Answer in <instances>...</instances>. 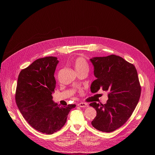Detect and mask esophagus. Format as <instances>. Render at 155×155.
<instances>
[{
    "instance_id": "obj_1",
    "label": "esophagus",
    "mask_w": 155,
    "mask_h": 155,
    "mask_svg": "<svg viewBox=\"0 0 155 155\" xmlns=\"http://www.w3.org/2000/svg\"><path fill=\"white\" fill-rule=\"evenodd\" d=\"M78 106L80 107H83V108H86L87 107V104L84 103V102H80L78 104Z\"/></svg>"
}]
</instances>
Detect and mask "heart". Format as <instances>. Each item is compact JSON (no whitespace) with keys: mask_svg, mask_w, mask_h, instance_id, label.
<instances>
[{"mask_svg":"<svg viewBox=\"0 0 155 155\" xmlns=\"http://www.w3.org/2000/svg\"><path fill=\"white\" fill-rule=\"evenodd\" d=\"M74 66L77 72L89 71V64L87 61L83 57L76 58L74 62Z\"/></svg>","mask_w":155,"mask_h":155,"instance_id":"1","label":"heart"}]
</instances>
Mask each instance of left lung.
<instances>
[{"mask_svg": "<svg viewBox=\"0 0 155 155\" xmlns=\"http://www.w3.org/2000/svg\"><path fill=\"white\" fill-rule=\"evenodd\" d=\"M90 61L97 78L91 85V91L94 93L101 88L108 92V97L105 104H90L97 112L91 124L100 131L112 132L128 120L138 104L141 86L137 72L133 64L115 54Z\"/></svg>", "mask_w": 155, "mask_h": 155, "instance_id": "1", "label": "left lung"}]
</instances>
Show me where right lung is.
<instances>
[{
  "label": "right lung",
  "mask_w": 155,
  "mask_h": 155,
  "mask_svg": "<svg viewBox=\"0 0 155 155\" xmlns=\"http://www.w3.org/2000/svg\"><path fill=\"white\" fill-rule=\"evenodd\" d=\"M58 62L53 56L39 58L22 70L18 78L15 100L21 114L34 129L46 134L60 130L76 107H61L52 100Z\"/></svg>",
  "instance_id": "obj_1"
}]
</instances>
